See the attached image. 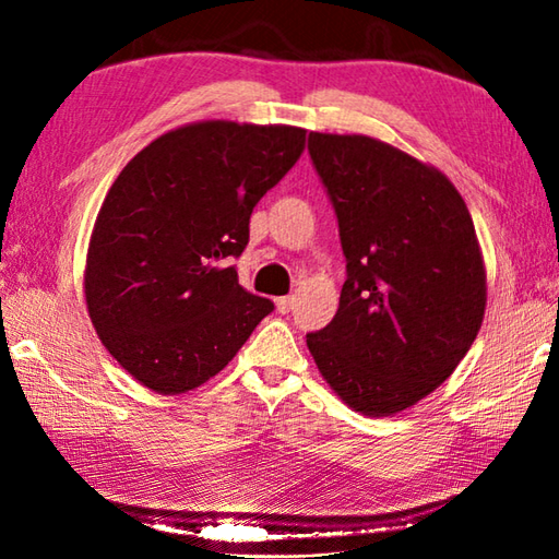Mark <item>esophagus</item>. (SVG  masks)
Wrapping results in <instances>:
<instances>
[{"instance_id": "1", "label": "esophagus", "mask_w": 559, "mask_h": 559, "mask_svg": "<svg viewBox=\"0 0 559 559\" xmlns=\"http://www.w3.org/2000/svg\"><path fill=\"white\" fill-rule=\"evenodd\" d=\"M293 305H295L293 295H283V298H276V310H278L281 314H288V312L293 310Z\"/></svg>"}]
</instances>
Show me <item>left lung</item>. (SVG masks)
<instances>
[{"label":"left lung","instance_id":"8db88e82","mask_svg":"<svg viewBox=\"0 0 559 559\" xmlns=\"http://www.w3.org/2000/svg\"><path fill=\"white\" fill-rule=\"evenodd\" d=\"M307 148L348 273L307 348L353 411L384 418L432 394L478 336L488 286L476 228L447 175L384 141L312 132Z\"/></svg>","mask_w":559,"mask_h":559}]
</instances>
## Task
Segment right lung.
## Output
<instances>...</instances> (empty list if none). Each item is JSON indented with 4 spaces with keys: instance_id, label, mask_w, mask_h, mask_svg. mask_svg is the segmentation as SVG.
<instances>
[{
    "instance_id": "add662e5",
    "label": "right lung",
    "mask_w": 559,
    "mask_h": 559,
    "mask_svg": "<svg viewBox=\"0 0 559 559\" xmlns=\"http://www.w3.org/2000/svg\"><path fill=\"white\" fill-rule=\"evenodd\" d=\"M305 129L177 127L117 175L93 225L83 293L103 346L165 396L218 374L273 302L237 283L249 216L300 153Z\"/></svg>"
}]
</instances>
